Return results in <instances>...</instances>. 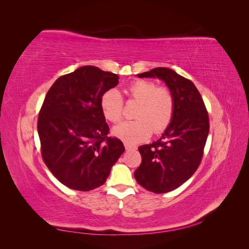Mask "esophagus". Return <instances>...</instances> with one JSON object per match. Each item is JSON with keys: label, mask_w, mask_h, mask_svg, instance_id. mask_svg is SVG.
I'll return each instance as SVG.
<instances>
[{"label": "esophagus", "mask_w": 249, "mask_h": 249, "mask_svg": "<svg viewBox=\"0 0 249 249\" xmlns=\"http://www.w3.org/2000/svg\"><path fill=\"white\" fill-rule=\"evenodd\" d=\"M124 147L126 150H135L137 148L136 145H134V144H132V143H129V142H124Z\"/></svg>", "instance_id": "1"}]
</instances>
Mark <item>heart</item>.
<instances>
[{"label":"heart","mask_w":249,"mask_h":249,"mask_svg":"<svg viewBox=\"0 0 249 249\" xmlns=\"http://www.w3.org/2000/svg\"><path fill=\"white\" fill-rule=\"evenodd\" d=\"M129 100L138 103L135 112L137 119L117 124L113 134L124 141L136 142L146 139L153 130L160 134L167 129L176 109V100L171 90L157 86L154 82L137 80L126 87ZM101 109L108 122L116 124L124 114V102L115 89H109L101 97Z\"/></svg>","instance_id":"1"}]
</instances>
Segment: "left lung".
<instances>
[{"mask_svg": "<svg viewBox=\"0 0 249 249\" xmlns=\"http://www.w3.org/2000/svg\"><path fill=\"white\" fill-rule=\"evenodd\" d=\"M138 77L163 80L175 95L170 124L159 140L138 147L142 161L134 172L144 189L166 193L184 184L198 168L210 130L208 111L193 83L175 71L157 67Z\"/></svg>", "mask_w": 249, "mask_h": 249, "instance_id": "obj_1", "label": "left lung"}]
</instances>
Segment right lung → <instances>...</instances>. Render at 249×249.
<instances>
[{
    "mask_svg": "<svg viewBox=\"0 0 249 249\" xmlns=\"http://www.w3.org/2000/svg\"><path fill=\"white\" fill-rule=\"evenodd\" d=\"M116 73L86 65L58 78L39 111L37 131L42 159L60 183L89 191L106 182L124 152L109 125L101 97L118 84Z\"/></svg>",
    "mask_w": 249,
    "mask_h": 249,
    "instance_id": "obj_1",
    "label": "right lung"
}]
</instances>
